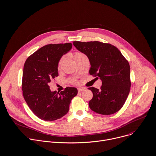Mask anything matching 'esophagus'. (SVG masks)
<instances>
[{
    "label": "esophagus",
    "mask_w": 156,
    "mask_h": 156,
    "mask_svg": "<svg viewBox=\"0 0 156 156\" xmlns=\"http://www.w3.org/2000/svg\"><path fill=\"white\" fill-rule=\"evenodd\" d=\"M77 90H78V92H82V91L85 90V88H83V87H79V88L77 89Z\"/></svg>",
    "instance_id": "1"
}]
</instances>
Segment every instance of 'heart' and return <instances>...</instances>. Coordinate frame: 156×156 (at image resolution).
Masks as SVG:
<instances>
[{
    "label": "heart",
    "mask_w": 156,
    "mask_h": 156,
    "mask_svg": "<svg viewBox=\"0 0 156 156\" xmlns=\"http://www.w3.org/2000/svg\"><path fill=\"white\" fill-rule=\"evenodd\" d=\"M85 56V55H84L83 53H80V52H76V53H74V54L73 58H74V61H76L77 60L79 59L80 58H81L82 57H83V56ZM64 60H65V56H62V57L59 59V61H58V69L59 71L61 70V69ZM74 80H72V82H74Z\"/></svg>",
    "instance_id": "b5f03b06"
}]
</instances>
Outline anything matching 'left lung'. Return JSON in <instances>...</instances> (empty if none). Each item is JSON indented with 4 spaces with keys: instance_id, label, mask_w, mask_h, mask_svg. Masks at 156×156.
<instances>
[{
    "instance_id": "8db88e82",
    "label": "left lung",
    "mask_w": 156,
    "mask_h": 156,
    "mask_svg": "<svg viewBox=\"0 0 156 156\" xmlns=\"http://www.w3.org/2000/svg\"><path fill=\"white\" fill-rule=\"evenodd\" d=\"M73 44L88 57L90 62L89 74L99 77L102 82L100 90L94 87L88 88L93 93V98L89 102L90 108L104 115L118 112L130 90L128 61L116 47L109 43L74 41Z\"/></svg>"
}]
</instances>
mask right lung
<instances>
[{"instance_id": "right-lung-1", "label": "right lung", "mask_w": 156, "mask_h": 156, "mask_svg": "<svg viewBox=\"0 0 156 156\" xmlns=\"http://www.w3.org/2000/svg\"><path fill=\"white\" fill-rule=\"evenodd\" d=\"M72 48V43L49 44L30 55L23 71V97L33 113L44 121H55L69 110L71 100L77 94L75 87H66L60 93L51 92L49 83L58 76V62Z\"/></svg>"}]
</instances>
